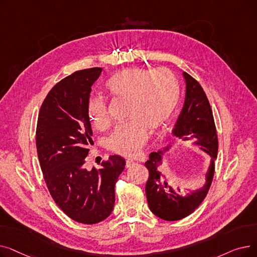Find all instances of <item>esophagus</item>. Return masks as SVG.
<instances>
[{
	"label": "esophagus",
	"mask_w": 257,
	"mask_h": 257,
	"mask_svg": "<svg viewBox=\"0 0 257 257\" xmlns=\"http://www.w3.org/2000/svg\"><path fill=\"white\" fill-rule=\"evenodd\" d=\"M134 164H136V163H134V161H133L132 159H127V160H126V167H127V168L132 167Z\"/></svg>",
	"instance_id": "1"
}]
</instances>
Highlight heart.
I'll list each match as a JSON object with an SVG mask.
<instances>
[{"instance_id": "1", "label": "heart", "mask_w": 257, "mask_h": 257, "mask_svg": "<svg viewBox=\"0 0 257 257\" xmlns=\"http://www.w3.org/2000/svg\"><path fill=\"white\" fill-rule=\"evenodd\" d=\"M107 88L112 97L129 102L127 118L131 119L114 128L107 147L119 155L133 157L147 143L148 131L159 132L171 118L179 98L177 79L168 69L133 67L111 77ZM87 114L94 127H106L109 124L106 99L91 98Z\"/></svg>"}]
</instances>
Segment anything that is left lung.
Wrapping results in <instances>:
<instances>
[{
  "mask_svg": "<svg viewBox=\"0 0 257 257\" xmlns=\"http://www.w3.org/2000/svg\"><path fill=\"white\" fill-rule=\"evenodd\" d=\"M185 79V100L182 110L173 129V136L181 141L195 140L201 150L210 156V165L205 174V184L197 191L180 196L168 184L166 175L160 171L164 151L152 152L146 168L149 170V178L146 184V196L150 210L158 218L166 221H178L196 210L208 193L214 173V160L218 155V136L212 110L206 94L198 81L183 72ZM178 191L180 190L178 188Z\"/></svg>",
  "mask_w": 257,
  "mask_h": 257,
  "instance_id": "left-lung-1",
  "label": "left lung"
}]
</instances>
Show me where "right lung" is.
<instances>
[{
  "instance_id": "1",
  "label": "right lung",
  "mask_w": 257,
  "mask_h": 257,
  "mask_svg": "<svg viewBox=\"0 0 257 257\" xmlns=\"http://www.w3.org/2000/svg\"><path fill=\"white\" fill-rule=\"evenodd\" d=\"M101 67L77 71L54 86L40 107L36 149L48 190L72 220L96 224L109 217L114 185L126 161L118 155L102 161L101 169H85L92 130L87 114L91 86Z\"/></svg>"
}]
</instances>
